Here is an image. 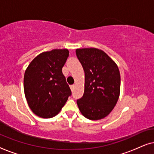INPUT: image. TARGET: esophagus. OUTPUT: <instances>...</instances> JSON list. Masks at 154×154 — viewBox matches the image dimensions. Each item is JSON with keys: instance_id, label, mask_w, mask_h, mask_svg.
<instances>
[{"instance_id": "obj_1", "label": "esophagus", "mask_w": 154, "mask_h": 154, "mask_svg": "<svg viewBox=\"0 0 154 154\" xmlns=\"http://www.w3.org/2000/svg\"><path fill=\"white\" fill-rule=\"evenodd\" d=\"M74 87H75V85H70L71 90H73V88H74Z\"/></svg>"}]
</instances>
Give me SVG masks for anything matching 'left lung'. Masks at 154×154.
Listing matches in <instances>:
<instances>
[{
    "label": "left lung",
    "instance_id": "1",
    "mask_svg": "<svg viewBox=\"0 0 154 154\" xmlns=\"http://www.w3.org/2000/svg\"><path fill=\"white\" fill-rule=\"evenodd\" d=\"M85 71L83 97L77 100L82 115L97 121L107 116L119 100L121 75L114 61L102 50L94 48L75 50Z\"/></svg>",
    "mask_w": 154,
    "mask_h": 154
}]
</instances>
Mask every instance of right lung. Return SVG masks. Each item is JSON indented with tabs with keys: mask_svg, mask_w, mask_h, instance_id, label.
<instances>
[{
	"mask_svg": "<svg viewBox=\"0 0 154 154\" xmlns=\"http://www.w3.org/2000/svg\"><path fill=\"white\" fill-rule=\"evenodd\" d=\"M68 57L67 49H54L39 54L27 66L24 76L25 97L38 116H55L71 94L62 73Z\"/></svg>",
	"mask_w": 154,
	"mask_h": 154,
	"instance_id": "add662e5",
	"label": "right lung"
}]
</instances>
